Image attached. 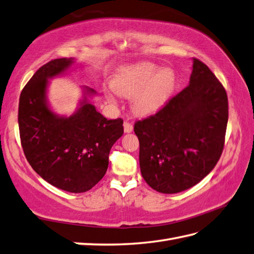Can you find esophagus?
<instances>
[{
  "mask_svg": "<svg viewBox=\"0 0 254 254\" xmlns=\"http://www.w3.org/2000/svg\"><path fill=\"white\" fill-rule=\"evenodd\" d=\"M123 127H124V132L126 133H131L133 131V126L128 122H124Z\"/></svg>",
  "mask_w": 254,
  "mask_h": 254,
  "instance_id": "34e87169",
  "label": "esophagus"
}]
</instances>
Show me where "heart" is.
Segmentation results:
<instances>
[{"mask_svg":"<svg viewBox=\"0 0 254 254\" xmlns=\"http://www.w3.org/2000/svg\"><path fill=\"white\" fill-rule=\"evenodd\" d=\"M176 86V74L170 68L161 69L152 63H141L124 69L114 78L112 90L104 93L109 103L117 104L118 96L131 99L137 116H150L165 104Z\"/></svg>","mask_w":254,"mask_h":254,"instance_id":"obj_1","label":"heart"}]
</instances>
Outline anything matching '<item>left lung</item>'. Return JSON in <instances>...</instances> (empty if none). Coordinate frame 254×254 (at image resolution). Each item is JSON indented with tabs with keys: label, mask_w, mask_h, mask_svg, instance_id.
I'll use <instances>...</instances> for the list:
<instances>
[{
	"label": "left lung",
	"mask_w": 254,
	"mask_h": 254,
	"mask_svg": "<svg viewBox=\"0 0 254 254\" xmlns=\"http://www.w3.org/2000/svg\"><path fill=\"white\" fill-rule=\"evenodd\" d=\"M227 123L225 88L205 64L192 58L188 86L156 114L134 124L144 181L163 193L195 186L219 161Z\"/></svg>",
	"instance_id": "1"
}]
</instances>
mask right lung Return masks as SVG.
I'll return each mask as SVG.
<instances>
[{"instance_id":"right-lung-1","label":"right lung","mask_w":254,"mask_h":254,"mask_svg":"<svg viewBox=\"0 0 254 254\" xmlns=\"http://www.w3.org/2000/svg\"><path fill=\"white\" fill-rule=\"evenodd\" d=\"M74 58L47 63L34 73L19 97L22 147L33 170L51 185L84 192L102 180L111 147L123 134V120H108L90 102L97 92L81 87L71 116L55 112L48 101L49 80L69 72Z\"/></svg>"}]
</instances>
